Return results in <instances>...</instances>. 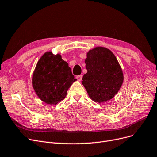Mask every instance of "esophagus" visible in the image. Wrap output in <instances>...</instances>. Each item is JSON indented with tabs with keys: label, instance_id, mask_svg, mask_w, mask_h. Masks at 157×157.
Segmentation results:
<instances>
[{
	"label": "esophagus",
	"instance_id": "esophagus-1",
	"mask_svg": "<svg viewBox=\"0 0 157 157\" xmlns=\"http://www.w3.org/2000/svg\"><path fill=\"white\" fill-rule=\"evenodd\" d=\"M82 78H83V75H78V76L76 77V78H77V79L78 81H82Z\"/></svg>",
	"mask_w": 157,
	"mask_h": 157
}]
</instances>
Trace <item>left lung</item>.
<instances>
[{"instance_id": "1", "label": "left lung", "mask_w": 157, "mask_h": 157, "mask_svg": "<svg viewBox=\"0 0 157 157\" xmlns=\"http://www.w3.org/2000/svg\"><path fill=\"white\" fill-rule=\"evenodd\" d=\"M85 63L87 72L82 83L89 97L98 103L112 99L124 81L122 70L113 52L101 46L96 47L89 51Z\"/></svg>"}]
</instances>
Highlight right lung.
Listing matches in <instances>:
<instances>
[{"label":"right lung","mask_w":157,"mask_h":157,"mask_svg":"<svg viewBox=\"0 0 157 157\" xmlns=\"http://www.w3.org/2000/svg\"><path fill=\"white\" fill-rule=\"evenodd\" d=\"M75 80L71 68L61 55L48 52L43 54L37 64L32 85L43 101L56 105L65 98L68 89Z\"/></svg>","instance_id":"add662e5"}]
</instances>
